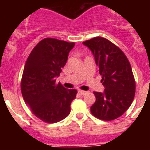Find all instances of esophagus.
I'll use <instances>...</instances> for the list:
<instances>
[{"label": "esophagus", "instance_id": "34e87169", "mask_svg": "<svg viewBox=\"0 0 150 150\" xmlns=\"http://www.w3.org/2000/svg\"><path fill=\"white\" fill-rule=\"evenodd\" d=\"M87 92H88V91H83V90H79V91H78V93H79V95H86V94Z\"/></svg>", "mask_w": 150, "mask_h": 150}]
</instances>
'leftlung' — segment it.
Here are the masks:
<instances>
[{"instance_id": "left-lung-1", "label": "left lung", "mask_w": 150, "mask_h": 150, "mask_svg": "<svg viewBox=\"0 0 150 150\" xmlns=\"http://www.w3.org/2000/svg\"><path fill=\"white\" fill-rule=\"evenodd\" d=\"M90 49L105 89L103 93L94 91L96 100L91 107V114L104 121L114 120L132 104L136 83L126 55L107 39L96 37L83 42Z\"/></svg>"}]
</instances>
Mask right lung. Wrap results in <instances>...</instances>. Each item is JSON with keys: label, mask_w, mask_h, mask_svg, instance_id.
Returning <instances> with one entry per match:
<instances>
[{"label": "right lung", "mask_w": 150, "mask_h": 150, "mask_svg": "<svg viewBox=\"0 0 150 150\" xmlns=\"http://www.w3.org/2000/svg\"><path fill=\"white\" fill-rule=\"evenodd\" d=\"M75 43L46 38L34 46L28 58L21 80L24 100L31 112L46 123L67 117L77 91L55 83Z\"/></svg>", "instance_id": "1"}]
</instances>
